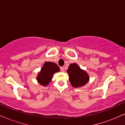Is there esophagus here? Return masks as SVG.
Here are the masks:
<instances>
[{
    "mask_svg": "<svg viewBox=\"0 0 125 125\" xmlns=\"http://www.w3.org/2000/svg\"><path fill=\"white\" fill-rule=\"evenodd\" d=\"M61 71L62 72H64V67H61Z\"/></svg>",
    "mask_w": 125,
    "mask_h": 125,
    "instance_id": "34e87169",
    "label": "esophagus"
}]
</instances>
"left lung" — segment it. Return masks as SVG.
<instances>
[{"instance_id":"left-lung-1","label":"left lung","mask_w":125,"mask_h":125,"mask_svg":"<svg viewBox=\"0 0 125 125\" xmlns=\"http://www.w3.org/2000/svg\"><path fill=\"white\" fill-rule=\"evenodd\" d=\"M71 84L73 87H81L87 84L89 81L87 73L75 63H71L67 70Z\"/></svg>"}]
</instances>
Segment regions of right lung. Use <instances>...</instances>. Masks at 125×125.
Returning a JSON list of instances; mask_svg holds the SVG:
<instances>
[{
	"label": "right lung",
	"instance_id": "right-lung-1",
	"mask_svg": "<svg viewBox=\"0 0 125 125\" xmlns=\"http://www.w3.org/2000/svg\"><path fill=\"white\" fill-rule=\"evenodd\" d=\"M60 71V68L58 64L52 62H45L42 67L41 71L37 76L36 80L41 85H48L51 82L54 73Z\"/></svg>",
	"mask_w": 125,
	"mask_h": 125
}]
</instances>
